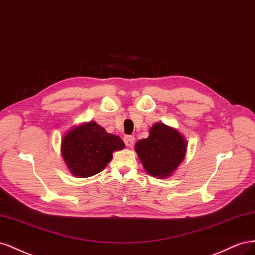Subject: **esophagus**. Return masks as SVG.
Here are the masks:
<instances>
[{"instance_id":"esophagus-1","label":"esophagus","mask_w":255,"mask_h":255,"mask_svg":"<svg viewBox=\"0 0 255 255\" xmlns=\"http://www.w3.org/2000/svg\"><path fill=\"white\" fill-rule=\"evenodd\" d=\"M134 136L132 135H126L125 137H124V142H125V144L127 145L128 147H132L133 144H134Z\"/></svg>"}]
</instances>
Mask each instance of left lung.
Instances as JSON below:
<instances>
[{"mask_svg":"<svg viewBox=\"0 0 255 255\" xmlns=\"http://www.w3.org/2000/svg\"><path fill=\"white\" fill-rule=\"evenodd\" d=\"M186 141L177 130L157 123L149 129L146 139L137 141L135 151L150 175L170 176L186 155Z\"/></svg>","mask_w":255,"mask_h":255,"instance_id":"1","label":"left lung"}]
</instances>
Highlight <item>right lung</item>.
<instances>
[{
  "label": "right lung",
  "mask_w": 255,
  "mask_h": 255,
  "mask_svg": "<svg viewBox=\"0 0 255 255\" xmlns=\"http://www.w3.org/2000/svg\"><path fill=\"white\" fill-rule=\"evenodd\" d=\"M125 147L120 136L90 122L71 129L62 141V155L68 169L78 177H90L103 171L112 152Z\"/></svg>",
  "instance_id": "obj_1"
}]
</instances>
